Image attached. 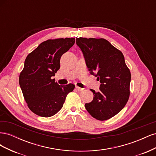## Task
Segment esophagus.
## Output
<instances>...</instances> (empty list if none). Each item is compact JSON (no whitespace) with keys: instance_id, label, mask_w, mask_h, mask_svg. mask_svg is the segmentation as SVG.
Listing matches in <instances>:
<instances>
[{"instance_id":"obj_1","label":"esophagus","mask_w":156,"mask_h":156,"mask_svg":"<svg viewBox=\"0 0 156 156\" xmlns=\"http://www.w3.org/2000/svg\"><path fill=\"white\" fill-rule=\"evenodd\" d=\"M75 88H76L78 91H82L83 90V88H81V87H77V86L75 87Z\"/></svg>"}]
</instances>
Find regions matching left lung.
Masks as SVG:
<instances>
[{"label":"left lung","instance_id":"obj_1","mask_svg":"<svg viewBox=\"0 0 156 156\" xmlns=\"http://www.w3.org/2000/svg\"><path fill=\"white\" fill-rule=\"evenodd\" d=\"M76 44L83 52L90 73L101 83L100 91L85 104L90 115L106 120L118 114L129 97L131 73L122 52L103 38L77 37Z\"/></svg>","mask_w":156,"mask_h":156}]
</instances>
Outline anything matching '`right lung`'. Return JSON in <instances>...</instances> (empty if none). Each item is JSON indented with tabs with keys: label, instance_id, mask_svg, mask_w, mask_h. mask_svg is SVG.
<instances>
[{
	"label": "right lung",
	"instance_id": "right-lung-1",
	"mask_svg": "<svg viewBox=\"0 0 156 156\" xmlns=\"http://www.w3.org/2000/svg\"><path fill=\"white\" fill-rule=\"evenodd\" d=\"M75 38L48 40L28 55L19 82L27 105L34 114L50 117L62 108L68 94L75 85L60 86L55 73L60 69V60L75 44Z\"/></svg>",
	"mask_w": 156,
	"mask_h": 156
}]
</instances>
